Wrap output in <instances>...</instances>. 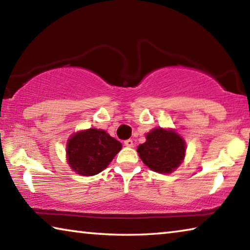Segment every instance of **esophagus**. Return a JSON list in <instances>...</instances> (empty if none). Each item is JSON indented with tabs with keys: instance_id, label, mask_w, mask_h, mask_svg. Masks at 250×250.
<instances>
[{
	"instance_id": "1",
	"label": "esophagus",
	"mask_w": 250,
	"mask_h": 250,
	"mask_svg": "<svg viewBox=\"0 0 250 250\" xmlns=\"http://www.w3.org/2000/svg\"><path fill=\"white\" fill-rule=\"evenodd\" d=\"M133 145H134V143H133L132 140H131V139H128V140L125 141V146L131 147V146H133Z\"/></svg>"
}]
</instances>
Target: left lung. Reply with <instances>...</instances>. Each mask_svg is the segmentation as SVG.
Wrapping results in <instances>:
<instances>
[{
  "label": "left lung",
  "instance_id": "obj_1",
  "mask_svg": "<svg viewBox=\"0 0 250 250\" xmlns=\"http://www.w3.org/2000/svg\"><path fill=\"white\" fill-rule=\"evenodd\" d=\"M138 153L152 171L171 173L184 159L185 143L174 131L158 128L146 134V141L138 146Z\"/></svg>",
  "mask_w": 250,
  "mask_h": 250
}]
</instances>
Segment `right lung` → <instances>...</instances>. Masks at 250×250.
Returning a JSON list of instances; mask_svg holds the SVG:
<instances>
[{
	"instance_id": "obj_1",
	"label": "right lung",
	"mask_w": 250,
	"mask_h": 250,
	"mask_svg": "<svg viewBox=\"0 0 250 250\" xmlns=\"http://www.w3.org/2000/svg\"><path fill=\"white\" fill-rule=\"evenodd\" d=\"M121 146L119 141L104 130L89 129L69 139L67 158L70 167L78 174L91 176L104 170Z\"/></svg>"
}]
</instances>
